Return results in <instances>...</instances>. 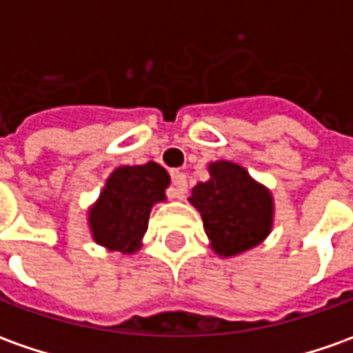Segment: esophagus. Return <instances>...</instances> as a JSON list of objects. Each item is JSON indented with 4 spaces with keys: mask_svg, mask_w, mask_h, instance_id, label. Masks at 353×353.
<instances>
[{
    "mask_svg": "<svg viewBox=\"0 0 353 353\" xmlns=\"http://www.w3.org/2000/svg\"><path fill=\"white\" fill-rule=\"evenodd\" d=\"M187 191V177L183 172H174L172 174V189H170V196L172 199H183Z\"/></svg>",
    "mask_w": 353,
    "mask_h": 353,
    "instance_id": "1",
    "label": "esophagus"
}]
</instances>
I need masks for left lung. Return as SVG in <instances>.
I'll list each match as a JSON object with an SVG mask.
<instances>
[{
  "label": "left lung",
  "mask_w": 353,
  "mask_h": 353,
  "mask_svg": "<svg viewBox=\"0 0 353 353\" xmlns=\"http://www.w3.org/2000/svg\"><path fill=\"white\" fill-rule=\"evenodd\" d=\"M208 181L191 189L189 203L199 210L212 251L236 257L263 243L274 224L270 189L230 160L208 164Z\"/></svg>",
  "instance_id": "obj_1"
}]
</instances>
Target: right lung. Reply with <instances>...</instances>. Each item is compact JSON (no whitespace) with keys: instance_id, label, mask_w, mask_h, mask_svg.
<instances>
[{"instance_id":"add662e5","label":"right lung","mask_w":353,"mask_h":353,"mask_svg":"<svg viewBox=\"0 0 353 353\" xmlns=\"http://www.w3.org/2000/svg\"><path fill=\"white\" fill-rule=\"evenodd\" d=\"M168 185L170 176L157 162L116 168L88 208L86 220L92 239L108 251L137 253L143 245L150 210L166 201Z\"/></svg>"}]
</instances>
